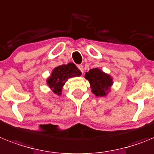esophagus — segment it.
<instances>
[{
    "instance_id": "obj_1",
    "label": "esophagus",
    "mask_w": 154,
    "mask_h": 154,
    "mask_svg": "<svg viewBox=\"0 0 154 154\" xmlns=\"http://www.w3.org/2000/svg\"><path fill=\"white\" fill-rule=\"evenodd\" d=\"M77 67H78V69H80L81 72H82V73H84V66H83V65H78V66H77Z\"/></svg>"
}]
</instances>
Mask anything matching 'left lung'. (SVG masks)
I'll return each instance as SVG.
<instances>
[{"instance_id": "obj_1", "label": "left lung", "mask_w": 154, "mask_h": 154, "mask_svg": "<svg viewBox=\"0 0 154 154\" xmlns=\"http://www.w3.org/2000/svg\"><path fill=\"white\" fill-rule=\"evenodd\" d=\"M85 78L90 83L91 92L97 97H105L110 92L113 79L99 68H93L86 72Z\"/></svg>"}]
</instances>
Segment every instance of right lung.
<instances>
[{"label":"right lung","mask_w":154,"mask_h":154,"mask_svg":"<svg viewBox=\"0 0 154 154\" xmlns=\"http://www.w3.org/2000/svg\"><path fill=\"white\" fill-rule=\"evenodd\" d=\"M81 75V70L73 63L57 66L53 69L51 75L46 80L47 85L52 91L57 95L62 94L63 86L68 79L70 77H80Z\"/></svg>","instance_id":"add662e5"}]
</instances>
